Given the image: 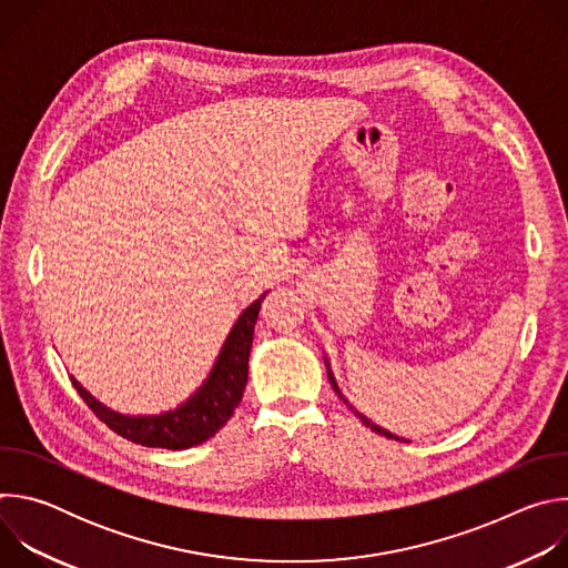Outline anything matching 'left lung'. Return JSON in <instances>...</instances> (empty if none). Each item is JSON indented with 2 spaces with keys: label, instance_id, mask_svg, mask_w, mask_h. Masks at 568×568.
Segmentation results:
<instances>
[{
  "label": "left lung",
  "instance_id": "left-lung-1",
  "mask_svg": "<svg viewBox=\"0 0 568 568\" xmlns=\"http://www.w3.org/2000/svg\"><path fill=\"white\" fill-rule=\"evenodd\" d=\"M323 362H326V371H328V379H331V384H333V388H335V393H337V395H339V397H342V399H344V402H346V404H348V399H346V397H344V393H342V388H339V384H337V379H335V373H333V368H331V359H328V357H323ZM348 407H351V409H353V412H355V416H357V418H359V420H362V423H364V425H366V427H368V429H371V432H375V434H379V436H386V438H393V440H404V438H399V436H393V434H390V432H386V429H382V427H379V425H375V423H371V420H368V418H366V416H364V414H359V412H357V409H355V407H353V404H348Z\"/></svg>",
  "mask_w": 568,
  "mask_h": 568
}]
</instances>
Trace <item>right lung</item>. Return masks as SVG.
<instances>
[{"label": "right lung", "instance_id": "obj_1", "mask_svg": "<svg viewBox=\"0 0 568 568\" xmlns=\"http://www.w3.org/2000/svg\"><path fill=\"white\" fill-rule=\"evenodd\" d=\"M265 294L267 292H263L252 305L240 312L209 375L175 409L150 416L119 414L99 402L73 375L71 382L80 397L88 402V407L112 432L136 445L161 449H189L202 445L229 423L242 399V390H245L250 377L254 328Z\"/></svg>", "mask_w": 568, "mask_h": 568}]
</instances>
